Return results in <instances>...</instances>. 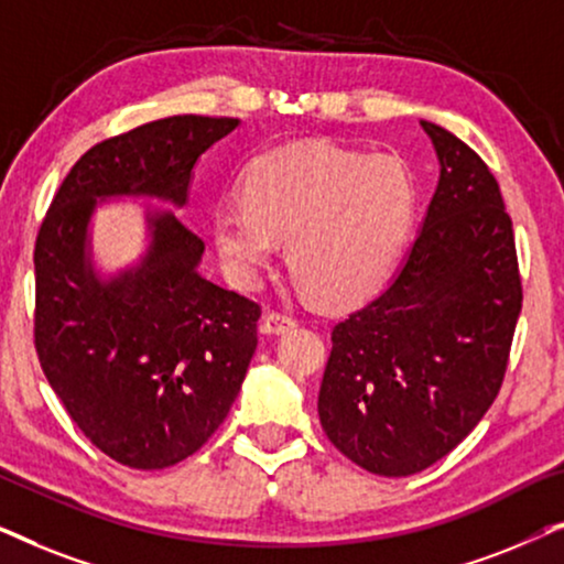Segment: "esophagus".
Segmentation results:
<instances>
[{"instance_id":"esophagus-1","label":"esophagus","mask_w":564,"mask_h":564,"mask_svg":"<svg viewBox=\"0 0 564 564\" xmlns=\"http://www.w3.org/2000/svg\"><path fill=\"white\" fill-rule=\"evenodd\" d=\"M297 326V318H292L288 313H267L264 315V323H261V328H264V334H272V336H280V334H288Z\"/></svg>"}]
</instances>
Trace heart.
<instances>
[{
  "mask_svg": "<svg viewBox=\"0 0 564 564\" xmlns=\"http://www.w3.org/2000/svg\"><path fill=\"white\" fill-rule=\"evenodd\" d=\"M243 207H223L213 241L238 284H257L288 243L300 290L321 305H354L375 295L403 251L415 213V182L398 156L297 141L253 161Z\"/></svg>",
  "mask_w": 564,
  "mask_h": 564,
  "instance_id": "obj_1",
  "label": "heart"
}]
</instances>
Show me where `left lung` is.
<instances>
[{
  "mask_svg": "<svg viewBox=\"0 0 564 564\" xmlns=\"http://www.w3.org/2000/svg\"><path fill=\"white\" fill-rule=\"evenodd\" d=\"M438 184L403 267L334 326L321 426L367 473L408 477L446 457L496 400L521 313L513 226L485 161L421 120Z\"/></svg>",
  "mask_w": 564,
  "mask_h": 564,
  "instance_id": "obj_1",
  "label": "left lung"
}]
</instances>
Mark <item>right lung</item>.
<instances>
[{
	"mask_svg": "<svg viewBox=\"0 0 564 564\" xmlns=\"http://www.w3.org/2000/svg\"><path fill=\"white\" fill-rule=\"evenodd\" d=\"M238 126L174 115L97 143L68 172L37 234V359L82 434L133 469L187 459L226 421L257 351L261 307L205 280V243L151 205L141 259L102 276L91 218L120 197L184 207L199 156Z\"/></svg>",
	"mask_w": 564,
	"mask_h": 564,
	"instance_id": "1",
	"label": "right lung"
}]
</instances>
